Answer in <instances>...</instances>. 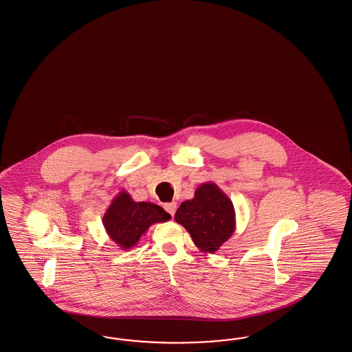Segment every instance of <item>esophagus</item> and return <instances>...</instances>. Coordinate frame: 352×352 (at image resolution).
Segmentation results:
<instances>
[{
	"mask_svg": "<svg viewBox=\"0 0 352 352\" xmlns=\"http://www.w3.org/2000/svg\"><path fill=\"white\" fill-rule=\"evenodd\" d=\"M164 209L168 212L169 214L173 217L175 213H176V209H177V204L176 202H168V204L164 205Z\"/></svg>",
	"mask_w": 352,
	"mask_h": 352,
	"instance_id": "34e87169",
	"label": "esophagus"
}]
</instances>
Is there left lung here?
<instances>
[{"label": "left lung", "instance_id": "8db88e82", "mask_svg": "<svg viewBox=\"0 0 352 352\" xmlns=\"http://www.w3.org/2000/svg\"><path fill=\"white\" fill-rule=\"evenodd\" d=\"M175 221L190 234L201 252L214 254L235 231L231 199L214 183H204L175 214Z\"/></svg>", "mask_w": 352, "mask_h": 352}]
</instances>
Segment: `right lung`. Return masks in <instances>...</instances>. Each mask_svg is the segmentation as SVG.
<instances>
[{"mask_svg":"<svg viewBox=\"0 0 352 352\" xmlns=\"http://www.w3.org/2000/svg\"><path fill=\"white\" fill-rule=\"evenodd\" d=\"M170 219V215L153 202H135L122 190L109 205L102 218L109 238L121 250H130L137 245L140 236L153 223H162Z\"/></svg>","mask_w":352,"mask_h":352,"instance_id":"1","label":"right lung"}]
</instances>
